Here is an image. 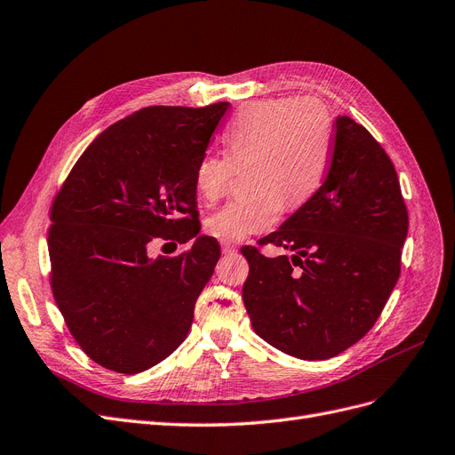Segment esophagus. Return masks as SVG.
Masks as SVG:
<instances>
[{
	"label": "esophagus",
	"instance_id": "1",
	"mask_svg": "<svg viewBox=\"0 0 455 455\" xmlns=\"http://www.w3.org/2000/svg\"><path fill=\"white\" fill-rule=\"evenodd\" d=\"M220 246H222V252H224V254L237 252V244H231V243H228V241H220Z\"/></svg>",
	"mask_w": 455,
	"mask_h": 455
}]
</instances>
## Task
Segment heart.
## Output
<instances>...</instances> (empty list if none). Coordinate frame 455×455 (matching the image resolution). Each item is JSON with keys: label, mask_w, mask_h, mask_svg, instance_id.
<instances>
[{"label": "heart", "mask_w": 455, "mask_h": 455, "mask_svg": "<svg viewBox=\"0 0 455 455\" xmlns=\"http://www.w3.org/2000/svg\"><path fill=\"white\" fill-rule=\"evenodd\" d=\"M226 154H203L194 184L197 196L212 203L229 184L235 165H248L254 192L231 199L207 220L216 239L239 243L271 229L288 205L297 207L322 186L333 158V120L315 98L254 101L222 133Z\"/></svg>", "instance_id": "b5f03b06"}]
</instances>
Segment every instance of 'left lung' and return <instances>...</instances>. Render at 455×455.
I'll use <instances>...</instances> for the list:
<instances>
[{
	"label": "left lung",
	"instance_id": "1",
	"mask_svg": "<svg viewBox=\"0 0 455 455\" xmlns=\"http://www.w3.org/2000/svg\"><path fill=\"white\" fill-rule=\"evenodd\" d=\"M406 233L409 212L389 156L362 124L337 116L323 184L259 241L293 256L241 250L250 265L243 301L254 331L308 362L350 348L397 284Z\"/></svg>",
	"mask_w": 455,
	"mask_h": 455
}]
</instances>
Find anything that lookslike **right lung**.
<instances>
[{
	"mask_svg": "<svg viewBox=\"0 0 455 455\" xmlns=\"http://www.w3.org/2000/svg\"><path fill=\"white\" fill-rule=\"evenodd\" d=\"M229 103L147 107L92 140L54 199L52 293L90 359L143 372L173 354L194 320L220 244L199 235L194 171ZM154 238L187 242L150 259Z\"/></svg>",
	"mask_w": 455,
	"mask_h": 455,
	"instance_id": "1",
	"label": "right lung"
}]
</instances>
